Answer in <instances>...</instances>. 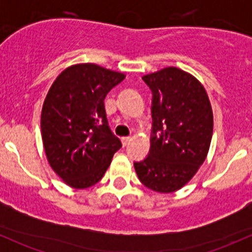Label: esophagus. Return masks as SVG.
<instances>
[{
	"instance_id": "34e87169",
	"label": "esophagus",
	"mask_w": 252,
	"mask_h": 252,
	"mask_svg": "<svg viewBox=\"0 0 252 252\" xmlns=\"http://www.w3.org/2000/svg\"><path fill=\"white\" fill-rule=\"evenodd\" d=\"M130 140H131L130 136H123V138H122V144H123V146H126V145L130 142Z\"/></svg>"
}]
</instances>
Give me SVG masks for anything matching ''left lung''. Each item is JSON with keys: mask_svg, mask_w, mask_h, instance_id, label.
<instances>
[{"mask_svg": "<svg viewBox=\"0 0 252 252\" xmlns=\"http://www.w3.org/2000/svg\"><path fill=\"white\" fill-rule=\"evenodd\" d=\"M152 91V135L147 157L134 162L142 184L157 192L184 187L207 156L213 114L205 88L175 67L142 77Z\"/></svg>", "mask_w": 252, "mask_h": 252, "instance_id": "1", "label": "left lung"}]
</instances>
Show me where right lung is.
Here are the masks:
<instances>
[{
    "label": "right lung",
    "mask_w": 252,
    "mask_h": 252,
    "mask_svg": "<svg viewBox=\"0 0 252 252\" xmlns=\"http://www.w3.org/2000/svg\"><path fill=\"white\" fill-rule=\"evenodd\" d=\"M126 75L93 63L63 70L48 90L41 135L48 163L75 189L95 185L122 142L112 133L105 97Z\"/></svg>",
    "instance_id": "add662e5"
}]
</instances>
